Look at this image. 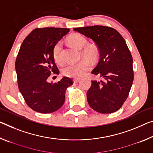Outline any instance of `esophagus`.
Returning <instances> with one entry per match:
<instances>
[{"instance_id": "esophagus-1", "label": "esophagus", "mask_w": 153, "mask_h": 153, "mask_svg": "<svg viewBox=\"0 0 153 153\" xmlns=\"http://www.w3.org/2000/svg\"><path fill=\"white\" fill-rule=\"evenodd\" d=\"M79 82V79H74V83H77V82Z\"/></svg>"}]
</instances>
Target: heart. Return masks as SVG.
Returning a JSON list of instances; mask_svg holds the SVG:
<instances>
[{"mask_svg":"<svg viewBox=\"0 0 153 153\" xmlns=\"http://www.w3.org/2000/svg\"><path fill=\"white\" fill-rule=\"evenodd\" d=\"M68 42L77 49L81 50L86 45L87 39L85 37L78 33L73 34L68 39ZM61 51V43H56L53 48V57L57 63H61L62 59L60 57ZM98 49L94 45H88L82 50V54L94 61L97 59ZM91 68V62L89 60L84 58L76 63H71L66 65L62 69V74L65 76L72 78H79L84 76Z\"/></svg>","mask_w":153,"mask_h":153,"instance_id":"obj_1","label":"heart"}]
</instances>
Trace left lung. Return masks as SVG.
Instances as JSON below:
<instances>
[{
	"mask_svg": "<svg viewBox=\"0 0 153 153\" xmlns=\"http://www.w3.org/2000/svg\"><path fill=\"white\" fill-rule=\"evenodd\" d=\"M96 43L100 59L91 73L103 81H92L87 100L94 110L110 114L122 107L133 81V59L127 43L114 28L92 26L74 28Z\"/></svg>",
	"mask_w": 153,
	"mask_h": 153,
	"instance_id": "left-lung-1",
	"label": "left lung"
}]
</instances>
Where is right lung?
<instances>
[{
    "label": "right lung",
    "instance_id": "right-lung-1",
    "mask_svg": "<svg viewBox=\"0 0 153 153\" xmlns=\"http://www.w3.org/2000/svg\"><path fill=\"white\" fill-rule=\"evenodd\" d=\"M69 31L62 28H35L24 40L17 56L19 90L28 107L37 112L48 114L60 109L67 88L73 84L68 77L54 84L48 82L52 73L59 74L53 48Z\"/></svg>",
    "mask_w": 153,
    "mask_h": 153
}]
</instances>
